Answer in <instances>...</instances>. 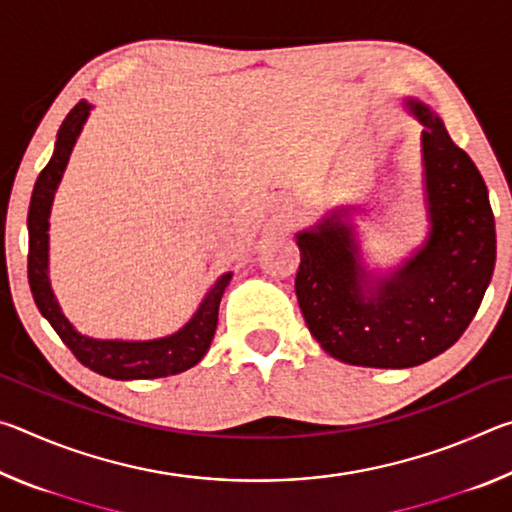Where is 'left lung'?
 I'll return each instance as SVG.
<instances>
[{
	"label": "left lung",
	"mask_w": 512,
	"mask_h": 512,
	"mask_svg": "<svg viewBox=\"0 0 512 512\" xmlns=\"http://www.w3.org/2000/svg\"><path fill=\"white\" fill-rule=\"evenodd\" d=\"M422 124V189L429 232L393 268L363 259L354 212L341 205L296 232V296L329 357L363 368H413L461 339L488 289L497 257L495 216L476 164L443 119L413 97Z\"/></svg>",
	"instance_id": "obj_1"
}]
</instances>
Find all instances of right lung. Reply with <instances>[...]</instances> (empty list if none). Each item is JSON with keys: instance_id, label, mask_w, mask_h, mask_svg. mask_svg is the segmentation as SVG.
I'll return each instance as SVG.
<instances>
[{"instance_id": "right-lung-1", "label": "right lung", "mask_w": 512, "mask_h": 512, "mask_svg": "<svg viewBox=\"0 0 512 512\" xmlns=\"http://www.w3.org/2000/svg\"><path fill=\"white\" fill-rule=\"evenodd\" d=\"M94 106L79 101L58 128L54 155L40 171L29 205V287L40 314L49 320L56 334L63 339L76 359L85 368L99 372L110 379H158L185 372L205 357L216 332L219 320V302L223 291L232 280V273H223L205 293L201 305L187 323L169 336L151 341H124V339H94L81 334L60 309L49 280V216L54 205L56 189L63 180L69 155L79 140L85 121Z\"/></svg>"}]
</instances>
